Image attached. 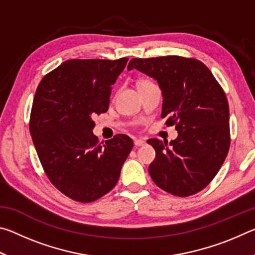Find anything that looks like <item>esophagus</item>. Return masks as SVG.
I'll return each instance as SVG.
<instances>
[{
	"label": "esophagus",
	"instance_id": "34e87169",
	"mask_svg": "<svg viewBox=\"0 0 255 255\" xmlns=\"http://www.w3.org/2000/svg\"><path fill=\"white\" fill-rule=\"evenodd\" d=\"M133 144H135L136 147H139V146H144L146 144V141L143 139H135Z\"/></svg>",
	"mask_w": 255,
	"mask_h": 255
}]
</instances>
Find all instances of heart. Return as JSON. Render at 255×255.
<instances>
[{
    "label": "heart",
    "instance_id": "obj_1",
    "mask_svg": "<svg viewBox=\"0 0 255 255\" xmlns=\"http://www.w3.org/2000/svg\"><path fill=\"white\" fill-rule=\"evenodd\" d=\"M143 83H147V82H141V83H140V84H143Z\"/></svg>",
    "mask_w": 255,
    "mask_h": 255
}]
</instances>
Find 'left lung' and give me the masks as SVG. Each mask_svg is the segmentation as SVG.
Masks as SVG:
<instances>
[{
  "mask_svg": "<svg viewBox=\"0 0 255 255\" xmlns=\"http://www.w3.org/2000/svg\"><path fill=\"white\" fill-rule=\"evenodd\" d=\"M133 68L157 82L163 97L161 117L178 130L170 143L147 140L156 152L148 167L150 178L174 196L195 195L215 178L230 149L225 93L209 68L193 58H133L128 71Z\"/></svg>",
  "mask_w": 255,
  "mask_h": 255,
  "instance_id": "1",
  "label": "left lung"
}]
</instances>
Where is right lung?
<instances>
[{
  "label": "right lung",
  "instance_id": "1",
  "mask_svg": "<svg viewBox=\"0 0 255 255\" xmlns=\"http://www.w3.org/2000/svg\"><path fill=\"white\" fill-rule=\"evenodd\" d=\"M128 58L71 59L47 74L34 94L30 133L47 176L73 200L91 202L118 182L132 149L127 135L98 143L93 116L107 112Z\"/></svg>",
  "mask_w": 255,
  "mask_h": 255
}]
</instances>
